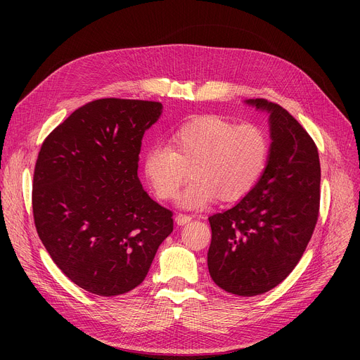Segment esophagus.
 Masks as SVG:
<instances>
[{"mask_svg":"<svg viewBox=\"0 0 360 360\" xmlns=\"http://www.w3.org/2000/svg\"><path fill=\"white\" fill-rule=\"evenodd\" d=\"M191 216H188V214H182V213H179V214H176V217H175V221H176V224H179V226H184V224H186V223H190L191 221Z\"/></svg>","mask_w":360,"mask_h":360,"instance_id":"1","label":"esophagus"}]
</instances>
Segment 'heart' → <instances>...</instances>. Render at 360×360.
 Here are the masks:
<instances>
[{"label": "heart", "instance_id": "b5f03b06", "mask_svg": "<svg viewBox=\"0 0 360 360\" xmlns=\"http://www.w3.org/2000/svg\"><path fill=\"white\" fill-rule=\"evenodd\" d=\"M270 143L255 124L235 125L219 115H204L175 129L169 147L156 144L143 155V174L159 198H172L191 169L193 181L176 202L201 210L220 195L243 198L259 181L269 160Z\"/></svg>", "mask_w": 360, "mask_h": 360}]
</instances>
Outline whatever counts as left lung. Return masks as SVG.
Masks as SVG:
<instances>
[{
    "mask_svg": "<svg viewBox=\"0 0 360 360\" xmlns=\"http://www.w3.org/2000/svg\"><path fill=\"white\" fill-rule=\"evenodd\" d=\"M245 103L269 113V160L251 193L209 217L207 266L223 290L257 296L280 285L307 250L318 220L321 166L314 140L286 109L266 99Z\"/></svg>",
    "mask_w": 360,
    "mask_h": 360,
    "instance_id": "left-lung-1",
    "label": "left lung"
}]
</instances>
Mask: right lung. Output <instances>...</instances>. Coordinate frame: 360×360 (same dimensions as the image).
Returning <instances> with one entry per match:
<instances>
[{
    "instance_id": "add662e5",
    "label": "right lung",
    "mask_w": 360,
    "mask_h": 360,
    "mask_svg": "<svg viewBox=\"0 0 360 360\" xmlns=\"http://www.w3.org/2000/svg\"><path fill=\"white\" fill-rule=\"evenodd\" d=\"M160 102L86 103L45 139L32 205L37 235L58 269L82 289L118 296L141 285L172 212L143 190L139 155Z\"/></svg>"
}]
</instances>
